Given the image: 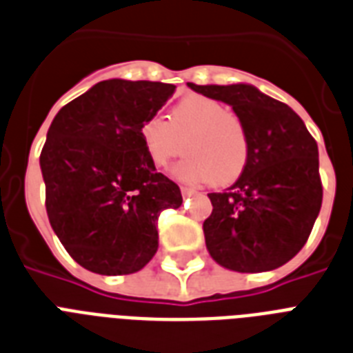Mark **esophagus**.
<instances>
[{"instance_id": "34e87169", "label": "esophagus", "mask_w": 353, "mask_h": 353, "mask_svg": "<svg viewBox=\"0 0 353 353\" xmlns=\"http://www.w3.org/2000/svg\"><path fill=\"white\" fill-rule=\"evenodd\" d=\"M181 194H183V198H188V196H192V194H196V190L190 187H181Z\"/></svg>"}]
</instances>
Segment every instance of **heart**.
Masks as SVG:
<instances>
[{
    "label": "heart",
    "instance_id": "b5f03b06",
    "mask_svg": "<svg viewBox=\"0 0 353 353\" xmlns=\"http://www.w3.org/2000/svg\"><path fill=\"white\" fill-rule=\"evenodd\" d=\"M152 165L165 166L183 152L188 155L174 166L183 181H210L229 185L241 176L249 159L245 126L225 104L209 97L190 95L177 102L170 121L150 115L139 128Z\"/></svg>",
    "mask_w": 353,
    "mask_h": 353
}]
</instances>
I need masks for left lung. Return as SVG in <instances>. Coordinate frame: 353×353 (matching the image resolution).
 I'll return each mask as SVG.
<instances>
[{
  "instance_id": "obj_1",
  "label": "left lung",
  "mask_w": 353,
  "mask_h": 353,
  "mask_svg": "<svg viewBox=\"0 0 353 353\" xmlns=\"http://www.w3.org/2000/svg\"><path fill=\"white\" fill-rule=\"evenodd\" d=\"M188 88L232 106L249 139L238 181L209 194L203 232L210 256L238 273L284 265L304 247L323 205L317 141L288 104L252 85Z\"/></svg>"
}]
</instances>
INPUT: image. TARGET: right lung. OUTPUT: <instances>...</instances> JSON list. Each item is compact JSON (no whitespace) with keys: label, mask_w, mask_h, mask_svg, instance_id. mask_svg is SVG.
I'll return each instance as SVG.
<instances>
[{"label":"right lung","mask_w":353,"mask_h":353,"mask_svg":"<svg viewBox=\"0 0 353 353\" xmlns=\"http://www.w3.org/2000/svg\"><path fill=\"white\" fill-rule=\"evenodd\" d=\"M176 85L104 80L60 110L40 154L52 231L74 262L130 274L157 251V220L181 190L155 170L139 133Z\"/></svg>","instance_id":"obj_1"}]
</instances>
